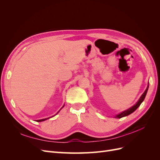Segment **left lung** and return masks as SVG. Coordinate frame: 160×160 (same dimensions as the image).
<instances>
[{"label": "left lung", "instance_id": "8db88e82", "mask_svg": "<svg viewBox=\"0 0 160 160\" xmlns=\"http://www.w3.org/2000/svg\"><path fill=\"white\" fill-rule=\"evenodd\" d=\"M148 88H149V83H148V87H147V88H146V91H144V93L142 95L141 97H140V98H139V100L138 101V102H137L136 103H135L133 106H132V107H131V108H129L128 109L123 111V112L120 113L119 114H118V115H115L114 118H115L119 119V118H122L125 117V116L129 115V114L132 113L133 112V111H135V110H136V109L138 108L139 106L140 105H141V103L143 102L144 99H145V98H146V94H147V92H148Z\"/></svg>", "mask_w": 160, "mask_h": 160}]
</instances>
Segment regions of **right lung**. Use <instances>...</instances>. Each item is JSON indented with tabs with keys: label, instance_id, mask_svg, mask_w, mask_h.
<instances>
[{
	"label": "right lung",
	"instance_id": "1",
	"mask_svg": "<svg viewBox=\"0 0 160 160\" xmlns=\"http://www.w3.org/2000/svg\"><path fill=\"white\" fill-rule=\"evenodd\" d=\"M63 107H64V105H63V106H62V108H63ZM62 108H61V109H62ZM61 109H60V110H61ZM60 110H59V111H60ZM59 111H58V112L57 113V114L58 113H59ZM57 114H55V115H57ZM49 118H45V119H38V120H37V122H43V121H45L46 119H49Z\"/></svg>",
	"mask_w": 160,
	"mask_h": 160
}]
</instances>
